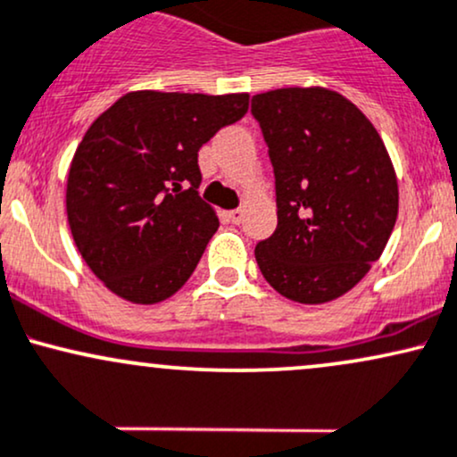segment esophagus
I'll return each instance as SVG.
<instances>
[{
    "instance_id": "esophagus-1",
    "label": "esophagus",
    "mask_w": 457,
    "mask_h": 457,
    "mask_svg": "<svg viewBox=\"0 0 457 457\" xmlns=\"http://www.w3.org/2000/svg\"><path fill=\"white\" fill-rule=\"evenodd\" d=\"M227 215H228V220H230V222H233V224H239V222H242V220H244V212H242V209H230V212H228Z\"/></svg>"
}]
</instances>
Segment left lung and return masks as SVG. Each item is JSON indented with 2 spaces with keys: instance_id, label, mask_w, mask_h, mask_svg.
I'll return each mask as SVG.
<instances>
[{
  "instance_id": "8db88e82",
  "label": "left lung",
  "mask_w": 457,
  "mask_h": 457,
  "mask_svg": "<svg viewBox=\"0 0 457 457\" xmlns=\"http://www.w3.org/2000/svg\"><path fill=\"white\" fill-rule=\"evenodd\" d=\"M276 177L278 227L256 244L261 274L280 295L324 304L380 259L399 209L397 177L371 120L335 90L253 96Z\"/></svg>"
}]
</instances>
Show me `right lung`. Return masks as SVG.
I'll list each match as a JSON object with an SVG mask.
<instances>
[{
    "instance_id": "add662e5",
    "label": "right lung",
    "mask_w": 457,
    "mask_h": 457,
    "mask_svg": "<svg viewBox=\"0 0 457 457\" xmlns=\"http://www.w3.org/2000/svg\"><path fill=\"white\" fill-rule=\"evenodd\" d=\"M250 95L127 92L77 146L66 215L92 274L133 304L177 294L220 222L198 196V151L248 112Z\"/></svg>"
}]
</instances>
